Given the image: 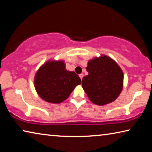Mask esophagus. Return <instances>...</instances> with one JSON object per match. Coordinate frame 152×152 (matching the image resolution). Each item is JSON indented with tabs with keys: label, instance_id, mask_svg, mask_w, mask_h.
Returning a JSON list of instances; mask_svg holds the SVG:
<instances>
[{
	"label": "esophagus",
	"instance_id": "34e87169",
	"mask_svg": "<svg viewBox=\"0 0 152 152\" xmlns=\"http://www.w3.org/2000/svg\"><path fill=\"white\" fill-rule=\"evenodd\" d=\"M79 76H80V79L82 80V78H83V77H84V74H80L79 75Z\"/></svg>",
	"mask_w": 152,
	"mask_h": 152
}]
</instances>
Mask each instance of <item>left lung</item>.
<instances>
[{
	"label": "left lung",
	"instance_id": "1",
	"mask_svg": "<svg viewBox=\"0 0 152 152\" xmlns=\"http://www.w3.org/2000/svg\"><path fill=\"white\" fill-rule=\"evenodd\" d=\"M88 74L82 78V86L92 103L104 105L117 99L123 87V72L116 61L107 56L90 60Z\"/></svg>",
	"mask_w": 152,
	"mask_h": 152
}]
</instances>
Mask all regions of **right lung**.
Returning a JSON list of instances; mask_svg holds the SVG:
<instances>
[{
    "instance_id": "add662e5",
    "label": "right lung",
    "mask_w": 152,
    "mask_h": 152,
    "mask_svg": "<svg viewBox=\"0 0 152 152\" xmlns=\"http://www.w3.org/2000/svg\"><path fill=\"white\" fill-rule=\"evenodd\" d=\"M81 84L74 72L68 71L63 60H49L35 74L36 92L46 102L59 104L68 99L77 85Z\"/></svg>"
}]
</instances>
